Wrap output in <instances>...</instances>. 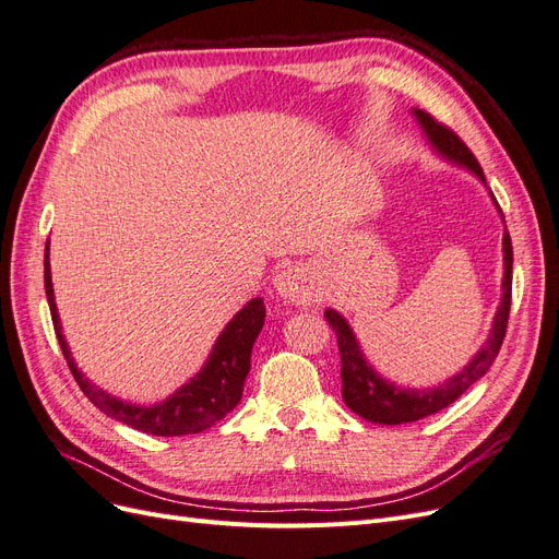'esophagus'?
<instances>
[{
	"label": "esophagus",
	"mask_w": 559,
	"mask_h": 559,
	"mask_svg": "<svg viewBox=\"0 0 559 559\" xmlns=\"http://www.w3.org/2000/svg\"><path fill=\"white\" fill-rule=\"evenodd\" d=\"M275 289L284 300L296 302V306H312L317 298L312 284L308 280V273L298 265L282 270V273L275 277Z\"/></svg>",
	"instance_id": "34e87169"
}]
</instances>
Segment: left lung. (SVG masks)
<instances>
[{"label": "left lung", "instance_id": "obj_1", "mask_svg": "<svg viewBox=\"0 0 559 559\" xmlns=\"http://www.w3.org/2000/svg\"><path fill=\"white\" fill-rule=\"evenodd\" d=\"M417 116V121L421 130L427 132V140L431 146L438 151V154L445 156L448 160L464 165L466 170L476 175L485 183L483 167L476 160V156L471 154V148L460 140V134L450 130L448 126L438 123L436 118L421 109H413ZM492 195V191H489ZM495 205L501 214V207L497 198L492 195ZM503 216V214H501ZM501 306L497 310L492 331H489L487 343L480 347V352L464 366L460 373L445 380L443 384L431 386V389H405L396 386L394 382H389L380 378L373 366H370L364 357V352L354 337L352 329L347 321L337 314L335 310H326L324 317L335 331L337 337V349H341V378H343V401L347 403V408L352 413H357L359 417L376 421V425H405V421H417L427 415H433L438 411L448 408L450 403L460 399L466 389L478 382L489 366L495 364L497 354L501 349L506 326H509V312H511V292H513V245H511V235L509 230L503 233V282H501Z\"/></svg>", "mask_w": 559, "mask_h": 559}]
</instances>
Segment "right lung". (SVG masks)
<instances>
[{
	"label": "right lung",
	"mask_w": 559,
	"mask_h": 559,
	"mask_svg": "<svg viewBox=\"0 0 559 559\" xmlns=\"http://www.w3.org/2000/svg\"><path fill=\"white\" fill-rule=\"evenodd\" d=\"M44 289H46L50 317H53V329L67 359V366H70L74 380L81 386V392L86 394L91 403L97 405L105 415L144 433L186 436V433H200L210 429L214 421L224 419L235 405L240 403L242 386L251 368V347L257 343V335L261 333L263 321H265L263 298H251L247 306L228 321V326L222 331L216 345L212 347L207 364L202 366V370L195 378H191L183 386H179L177 392L170 399H165L163 403L134 405L107 394L105 389H97L88 378H83V373L76 368L72 352L64 343L56 298H53V284H50L48 242H46V259H44Z\"/></svg>",
	"instance_id": "1"
}]
</instances>
